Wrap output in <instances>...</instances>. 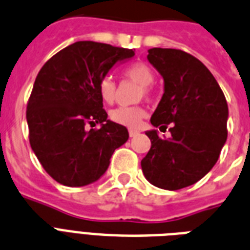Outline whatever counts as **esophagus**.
<instances>
[{
	"label": "esophagus",
	"mask_w": 250,
	"mask_h": 250,
	"mask_svg": "<svg viewBox=\"0 0 250 250\" xmlns=\"http://www.w3.org/2000/svg\"><path fill=\"white\" fill-rule=\"evenodd\" d=\"M139 134V130H137V129H129V135L130 137H135V135Z\"/></svg>",
	"instance_id": "obj_1"
}]
</instances>
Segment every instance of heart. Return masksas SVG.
<instances>
[{
    "mask_svg": "<svg viewBox=\"0 0 250 250\" xmlns=\"http://www.w3.org/2000/svg\"><path fill=\"white\" fill-rule=\"evenodd\" d=\"M124 75L131 79L133 82L141 84L138 91V98H150L152 95L151 83L154 82V73L151 67L145 62H131L124 67ZM98 91L100 98L107 104L115 103L117 87L111 75H103L99 79ZM146 116V109L142 105H130V107L116 108L111 112V119L113 123L126 127H137L141 120Z\"/></svg>",
    "mask_w": 250,
    "mask_h": 250,
    "instance_id": "heart-1",
    "label": "heart"
}]
</instances>
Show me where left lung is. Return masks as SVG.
<instances>
[{
    "mask_svg": "<svg viewBox=\"0 0 250 250\" xmlns=\"http://www.w3.org/2000/svg\"><path fill=\"white\" fill-rule=\"evenodd\" d=\"M147 60L164 79L163 98L150 121L155 127L171 124V138L147 131L151 148L141 167L152 185L179 190L202 179L219 159L227 141V100L214 75L194 56L151 48Z\"/></svg>",
    "mask_w": 250,
    "mask_h": 250,
    "instance_id": "1",
    "label": "left lung"
}]
</instances>
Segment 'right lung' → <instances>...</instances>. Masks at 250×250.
<instances>
[{
  "mask_svg": "<svg viewBox=\"0 0 250 250\" xmlns=\"http://www.w3.org/2000/svg\"><path fill=\"white\" fill-rule=\"evenodd\" d=\"M133 49L95 42H77L48 60L35 79L27 103L32 151L52 179L66 187H84L100 179L127 129L107 120L99 79ZM100 123V129L86 130Z\"/></svg>",
  "mask_w": 250,
  "mask_h": 250,
  "instance_id": "add662e5",
  "label": "right lung"
}]
</instances>
